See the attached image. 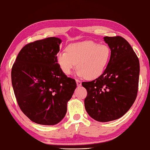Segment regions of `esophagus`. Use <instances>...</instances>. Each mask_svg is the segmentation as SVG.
<instances>
[{
	"label": "esophagus",
	"instance_id": "obj_1",
	"mask_svg": "<svg viewBox=\"0 0 150 150\" xmlns=\"http://www.w3.org/2000/svg\"><path fill=\"white\" fill-rule=\"evenodd\" d=\"M76 83H77V86H81V81L78 80V79H76Z\"/></svg>",
	"mask_w": 150,
	"mask_h": 150
}]
</instances>
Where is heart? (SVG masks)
Here are the masks:
<instances>
[{
    "label": "heart",
    "mask_w": 150,
    "mask_h": 150,
    "mask_svg": "<svg viewBox=\"0 0 150 150\" xmlns=\"http://www.w3.org/2000/svg\"><path fill=\"white\" fill-rule=\"evenodd\" d=\"M66 51L57 54V62L62 71L69 75L76 65L77 74L88 80L102 75L111 58L109 47L93 41L71 43L67 45Z\"/></svg>",
    "instance_id": "1"
}]
</instances>
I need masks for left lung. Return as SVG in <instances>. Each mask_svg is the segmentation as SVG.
Segmentation results:
<instances>
[{
	"label": "left lung",
	"mask_w": 150,
	"mask_h": 150,
	"mask_svg": "<svg viewBox=\"0 0 150 150\" xmlns=\"http://www.w3.org/2000/svg\"><path fill=\"white\" fill-rule=\"evenodd\" d=\"M111 49L107 68L98 78L83 82L86 89L84 106L90 117L107 122L121 118L137 98L140 64L130 44L121 36L104 37Z\"/></svg>",
	"instance_id": "1"
}]
</instances>
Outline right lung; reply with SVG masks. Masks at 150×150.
<instances>
[{"instance_id": "obj_1", "label": "right lung", "mask_w": 150, "mask_h": 150, "mask_svg": "<svg viewBox=\"0 0 150 150\" xmlns=\"http://www.w3.org/2000/svg\"><path fill=\"white\" fill-rule=\"evenodd\" d=\"M62 40L55 37L35 41L21 50L11 68V83L20 109L31 121L59 123L77 87L57 62Z\"/></svg>"}]
</instances>
